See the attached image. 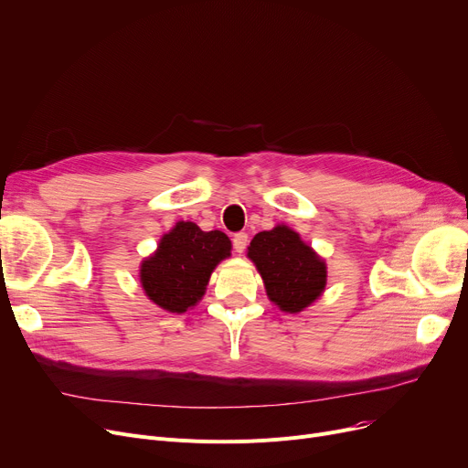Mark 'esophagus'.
Here are the masks:
<instances>
[{
	"instance_id": "1",
	"label": "esophagus",
	"mask_w": 468,
	"mask_h": 468,
	"mask_svg": "<svg viewBox=\"0 0 468 468\" xmlns=\"http://www.w3.org/2000/svg\"><path fill=\"white\" fill-rule=\"evenodd\" d=\"M247 244H249V235H247V233H237V235L233 237V247H235V250H237L239 254L244 252V249H247Z\"/></svg>"
}]
</instances>
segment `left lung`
Returning <instances> with one entry per match:
<instances>
[{
  "instance_id": "1",
  "label": "left lung",
  "mask_w": 468,
  "mask_h": 468,
  "mask_svg": "<svg viewBox=\"0 0 468 468\" xmlns=\"http://www.w3.org/2000/svg\"><path fill=\"white\" fill-rule=\"evenodd\" d=\"M247 256L261 275L267 298L281 311L300 313L323 296L326 261L292 228L279 224L258 233Z\"/></svg>"
}]
</instances>
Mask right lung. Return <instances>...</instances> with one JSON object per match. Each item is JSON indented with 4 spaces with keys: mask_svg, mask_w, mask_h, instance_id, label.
<instances>
[{
    "mask_svg": "<svg viewBox=\"0 0 468 468\" xmlns=\"http://www.w3.org/2000/svg\"><path fill=\"white\" fill-rule=\"evenodd\" d=\"M229 256L231 240L226 233L176 221L159 239L157 250L142 260L140 286L145 298L163 311L186 313L203 300L216 265Z\"/></svg>",
    "mask_w": 468,
    "mask_h": 468,
    "instance_id": "1",
    "label": "right lung"
}]
</instances>
